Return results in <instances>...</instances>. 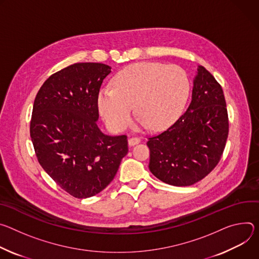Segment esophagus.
<instances>
[{
  "mask_svg": "<svg viewBox=\"0 0 259 259\" xmlns=\"http://www.w3.org/2000/svg\"><path fill=\"white\" fill-rule=\"evenodd\" d=\"M140 139L139 138H131V139H128V146H135V145H137V144H139L140 143Z\"/></svg>",
  "mask_w": 259,
  "mask_h": 259,
  "instance_id": "esophagus-1",
  "label": "esophagus"
}]
</instances>
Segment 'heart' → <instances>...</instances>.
<instances>
[{"label":"heart","mask_w":259,"mask_h":259,"mask_svg":"<svg viewBox=\"0 0 259 259\" xmlns=\"http://www.w3.org/2000/svg\"><path fill=\"white\" fill-rule=\"evenodd\" d=\"M189 88L188 76L179 66L137 63L114 77L113 89L99 92L98 109L106 124L115 132L124 130L134 105L141 124L162 131L178 118Z\"/></svg>","instance_id":"b5f03b06"}]
</instances>
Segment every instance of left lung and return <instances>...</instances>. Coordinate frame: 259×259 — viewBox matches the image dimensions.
I'll return each instance as SVG.
<instances>
[{
    "instance_id": "obj_1",
    "label": "left lung",
    "mask_w": 259,
    "mask_h": 259,
    "mask_svg": "<svg viewBox=\"0 0 259 259\" xmlns=\"http://www.w3.org/2000/svg\"><path fill=\"white\" fill-rule=\"evenodd\" d=\"M227 136L228 116L221 85L208 70L198 66L186 112L147 142L149 169L166 184L190 186L217 165Z\"/></svg>"
}]
</instances>
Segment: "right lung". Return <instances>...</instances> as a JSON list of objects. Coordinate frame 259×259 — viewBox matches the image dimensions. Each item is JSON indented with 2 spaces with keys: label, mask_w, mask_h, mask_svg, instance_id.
Wrapping results in <instances>:
<instances>
[{
  "label": "right lung",
  "mask_w": 259,
  "mask_h": 259,
  "mask_svg": "<svg viewBox=\"0 0 259 259\" xmlns=\"http://www.w3.org/2000/svg\"><path fill=\"white\" fill-rule=\"evenodd\" d=\"M111 67L78 63L52 74L33 107L31 138L39 163L54 182L77 198L105 189L127 154L126 136L101 132L98 95Z\"/></svg>",
  "instance_id": "add662e5"
}]
</instances>
